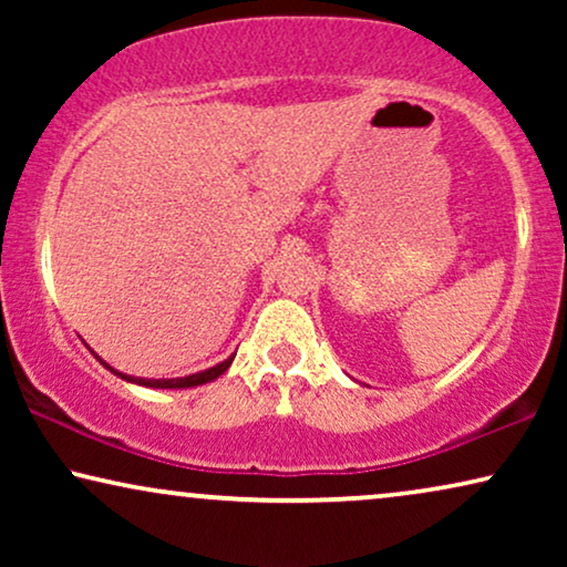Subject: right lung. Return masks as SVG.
Masks as SVG:
<instances>
[{
	"instance_id": "add662e5",
	"label": "right lung",
	"mask_w": 567,
	"mask_h": 567,
	"mask_svg": "<svg viewBox=\"0 0 567 567\" xmlns=\"http://www.w3.org/2000/svg\"><path fill=\"white\" fill-rule=\"evenodd\" d=\"M231 359H235V355H231ZM231 359H227V361H221V363H216V367H212V369H206V371H198V374H190V377H181V379H136V377H126V374H121V371H115V369H111L107 367L105 361H100L103 363L105 369H111L113 374H118L121 379H126V382H136V384H144V386H157V390H183V386H196V384H206V382H212V379H216V377H221L224 371L229 369V363H231Z\"/></svg>"
}]
</instances>
